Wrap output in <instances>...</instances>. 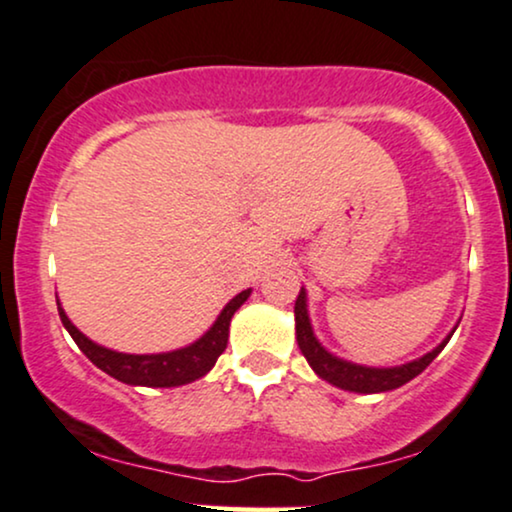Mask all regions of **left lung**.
<instances>
[{"label": "left lung", "mask_w": 512, "mask_h": 512, "mask_svg": "<svg viewBox=\"0 0 512 512\" xmlns=\"http://www.w3.org/2000/svg\"><path fill=\"white\" fill-rule=\"evenodd\" d=\"M295 336H298V346L303 350L305 360L310 362V367L315 369L319 377L329 381V384L338 386V389L355 391V393H384L408 384L410 379H415L417 374L424 372V369L432 365L434 357L441 353L443 346L448 343V338H451L448 336L439 348H434L432 353L420 357V360L408 362V365L391 367V369L353 365V362H346L341 360V357L326 353V350L319 346L315 334H312L310 319H307L303 288H300V295L295 298Z\"/></svg>", "instance_id": "1"}]
</instances>
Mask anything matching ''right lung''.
<instances>
[{
	"mask_svg": "<svg viewBox=\"0 0 512 512\" xmlns=\"http://www.w3.org/2000/svg\"><path fill=\"white\" fill-rule=\"evenodd\" d=\"M248 295L250 288L248 291L238 293L236 298L221 310V315L217 317V322L212 324V329H209L200 341H195L193 346L159 355H126L116 353V350L102 348L97 346V343H92L88 336L80 334L61 307L59 317L73 341H76V346L85 353V357H88L92 365L100 367L102 372H107L109 377L131 386H159V389H169V386L190 384V381L205 377L209 369L214 367V362L219 360V355L226 350V343H229V324L233 312L248 300Z\"/></svg>",
	"mask_w": 512,
	"mask_h": 512,
	"instance_id": "obj_1",
	"label": "right lung"
}]
</instances>
